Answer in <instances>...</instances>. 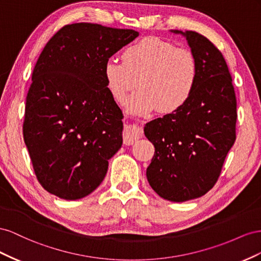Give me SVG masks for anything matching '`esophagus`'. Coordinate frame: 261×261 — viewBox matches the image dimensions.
Here are the masks:
<instances>
[{"label": "esophagus", "mask_w": 261, "mask_h": 261, "mask_svg": "<svg viewBox=\"0 0 261 261\" xmlns=\"http://www.w3.org/2000/svg\"><path fill=\"white\" fill-rule=\"evenodd\" d=\"M142 135V128H140L138 124L133 123L125 125V128L123 130V143L126 145H131L137 142L139 139H141Z\"/></svg>", "instance_id": "esophagus-1"}]
</instances>
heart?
I'll list each match as a JSON object with an SVG mask.
<instances>
[{
  "instance_id": "1",
  "label": "heart",
  "mask_w": 261,
  "mask_h": 261,
  "mask_svg": "<svg viewBox=\"0 0 261 261\" xmlns=\"http://www.w3.org/2000/svg\"><path fill=\"white\" fill-rule=\"evenodd\" d=\"M103 75L118 101L138 84L140 88L125 101L129 113L143 116L159 109L162 114H173L187 105L195 93L199 65L191 51L148 36L125 47L122 61L108 59Z\"/></svg>"
}]
</instances>
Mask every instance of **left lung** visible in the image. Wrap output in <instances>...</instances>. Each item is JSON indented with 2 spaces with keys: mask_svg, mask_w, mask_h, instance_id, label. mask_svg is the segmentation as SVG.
I'll list each match as a JSON object with an SVG mask.
<instances>
[{
  "mask_svg": "<svg viewBox=\"0 0 261 261\" xmlns=\"http://www.w3.org/2000/svg\"><path fill=\"white\" fill-rule=\"evenodd\" d=\"M170 33L187 40L199 79L187 105L145 124L155 147L146 178L163 199L185 202L205 195L218 180L236 139V97L224 58L209 39L191 31Z\"/></svg>",
  "mask_w": 261,
  "mask_h": 261,
  "instance_id": "8db88e82",
  "label": "left lung"
}]
</instances>
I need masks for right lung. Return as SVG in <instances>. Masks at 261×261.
Here are the masks:
<instances>
[{"label": "right lung", "instance_id": "right-lung-1", "mask_svg": "<svg viewBox=\"0 0 261 261\" xmlns=\"http://www.w3.org/2000/svg\"><path fill=\"white\" fill-rule=\"evenodd\" d=\"M139 33L92 23L62 27L44 46L26 97L23 133L37 178L48 192L77 200L105 178L122 145V111L103 65Z\"/></svg>", "mask_w": 261, "mask_h": 261}]
</instances>
